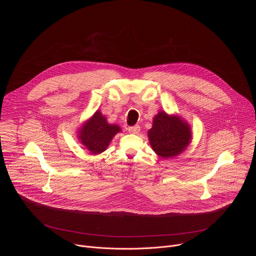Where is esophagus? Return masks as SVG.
<instances>
[{
    "instance_id": "1",
    "label": "esophagus",
    "mask_w": 256,
    "mask_h": 256,
    "mask_svg": "<svg viewBox=\"0 0 256 256\" xmlns=\"http://www.w3.org/2000/svg\"><path fill=\"white\" fill-rule=\"evenodd\" d=\"M140 130V126L138 124H136V126H130L128 128V132H132V134H138Z\"/></svg>"
}]
</instances>
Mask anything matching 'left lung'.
<instances>
[{
  "instance_id": "obj_1",
  "label": "left lung",
  "mask_w": 256,
  "mask_h": 256,
  "mask_svg": "<svg viewBox=\"0 0 256 256\" xmlns=\"http://www.w3.org/2000/svg\"><path fill=\"white\" fill-rule=\"evenodd\" d=\"M152 149L161 157H174L184 151L190 144L192 132L188 124L177 116L159 112L148 132Z\"/></svg>"
}]
</instances>
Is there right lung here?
<instances>
[{
    "label": "right lung",
    "instance_id": "1",
    "mask_svg": "<svg viewBox=\"0 0 256 256\" xmlns=\"http://www.w3.org/2000/svg\"><path fill=\"white\" fill-rule=\"evenodd\" d=\"M118 132H120L118 126L108 124L101 112H96L80 130L79 138L92 154H100L106 150L109 142Z\"/></svg>",
    "mask_w": 256,
    "mask_h": 256
}]
</instances>
